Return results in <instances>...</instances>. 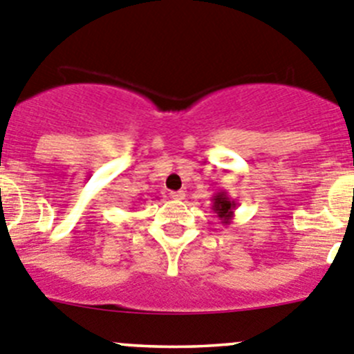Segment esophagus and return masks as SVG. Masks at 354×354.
<instances>
[{"label":"esophagus","mask_w":354,"mask_h":354,"mask_svg":"<svg viewBox=\"0 0 354 354\" xmlns=\"http://www.w3.org/2000/svg\"><path fill=\"white\" fill-rule=\"evenodd\" d=\"M171 198H174V201H183V198H185V192L183 190L171 192Z\"/></svg>","instance_id":"34e87169"}]
</instances>
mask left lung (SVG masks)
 I'll return each mask as SVG.
<instances>
[{"mask_svg": "<svg viewBox=\"0 0 354 354\" xmlns=\"http://www.w3.org/2000/svg\"><path fill=\"white\" fill-rule=\"evenodd\" d=\"M211 201H212V211H214V214L219 218L221 225L225 226L230 225L233 216H235L236 202L230 197L226 190H219L218 194L212 195Z\"/></svg>", "mask_w": 354, "mask_h": 354, "instance_id": "left-lung-1", "label": "left lung"}]
</instances>
